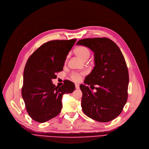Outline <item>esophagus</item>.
<instances>
[{"label":"esophagus","mask_w":149,"mask_h":149,"mask_svg":"<svg viewBox=\"0 0 149 149\" xmlns=\"http://www.w3.org/2000/svg\"><path fill=\"white\" fill-rule=\"evenodd\" d=\"M75 87L76 89H79V85L78 84H75Z\"/></svg>","instance_id":"1"}]
</instances>
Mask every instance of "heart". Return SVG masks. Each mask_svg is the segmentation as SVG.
<instances>
[{
  "instance_id": "obj_1",
  "label": "heart",
  "mask_w": 149,
  "mask_h": 149,
  "mask_svg": "<svg viewBox=\"0 0 149 149\" xmlns=\"http://www.w3.org/2000/svg\"><path fill=\"white\" fill-rule=\"evenodd\" d=\"M74 53L77 57H79L83 61L87 60L90 56V52L89 49L87 48L82 46L77 47L74 49ZM86 73L85 72L81 73H73L70 76L71 79L74 82H78L81 79V76Z\"/></svg>"
}]
</instances>
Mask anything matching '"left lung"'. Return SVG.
<instances>
[{"instance_id": "8db88e82", "label": "left lung", "mask_w": 149, "mask_h": 149, "mask_svg": "<svg viewBox=\"0 0 149 149\" xmlns=\"http://www.w3.org/2000/svg\"><path fill=\"white\" fill-rule=\"evenodd\" d=\"M76 45L94 53L95 67L85 84L80 85L82 110L97 121H112L121 113L128 96L129 77L124 56L115 42L106 38L84 39Z\"/></svg>"}]
</instances>
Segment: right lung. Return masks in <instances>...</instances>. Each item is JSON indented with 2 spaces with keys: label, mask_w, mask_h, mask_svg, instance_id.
<instances>
[{
  "label": "right lung",
  "mask_w": 149,
  "mask_h": 149,
  "mask_svg": "<svg viewBox=\"0 0 149 149\" xmlns=\"http://www.w3.org/2000/svg\"><path fill=\"white\" fill-rule=\"evenodd\" d=\"M76 39L46 42L28 58L24 72L22 96L28 115L34 121L45 123L59 114L63 94L75 90L66 81L61 87L52 82L56 73L63 70L67 56Z\"/></svg>",
  "instance_id": "1"
}]
</instances>
